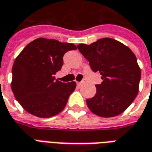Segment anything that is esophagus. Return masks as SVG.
Returning a JSON list of instances; mask_svg holds the SVG:
<instances>
[{"label": "esophagus", "instance_id": "1", "mask_svg": "<svg viewBox=\"0 0 152 152\" xmlns=\"http://www.w3.org/2000/svg\"><path fill=\"white\" fill-rule=\"evenodd\" d=\"M84 83H85V81H81V82H79V83H78L77 85H79V86H81V85H83Z\"/></svg>", "mask_w": 152, "mask_h": 152}]
</instances>
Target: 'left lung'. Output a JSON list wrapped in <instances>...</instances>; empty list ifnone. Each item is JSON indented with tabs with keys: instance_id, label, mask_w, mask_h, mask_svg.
Listing matches in <instances>:
<instances>
[{
	"instance_id": "obj_1",
	"label": "left lung",
	"mask_w": 152,
	"mask_h": 152,
	"mask_svg": "<svg viewBox=\"0 0 152 152\" xmlns=\"http://www.w3.org/2000/svg\"><path fill=\"white\" fill-rule=\"evenodd\" d=\"M89 61L91 69L102 75V82L96 85L97 92L86 99L89 109L101 117H113L130 106L138 94L141 69L133 51L112 38L77 45Z\"/></svg>"
}]
</instances>
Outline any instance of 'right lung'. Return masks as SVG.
Returning a JSON list of instances; mask_svg holds the SVG:
<instances>
[{
    "label": "right lung",
    "mask_w": 152,
    "mask_h": 152,
    "mask_svg": "<svg viewBox=\"0 0 152 152\" xmlns=\"http://www.w3.org/2000/svg\"><path fill=\"white\" fill-rule=\"evenodd\" d=\"M76 49L72 43L40 37L22 50L12 67L11 89L25 111L49 118L64 109L76 84L61 82L53 76L62 68L64 53Z\"/></svg>",
    "instance_id": "add662e5"
}]
</instances>
